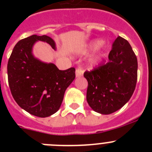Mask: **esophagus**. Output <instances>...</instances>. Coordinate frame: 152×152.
<instances>
[{"mask_svg": "<svg viewBox=\"0 0 152 152\" xmlns=\"http://www.w3.org/2000/svg\"><path fill=\"white\" fill-rule=\"evenodd\" d=\"M83 75H84V70H82L81 68H77V69H76V72H75V75H76V77H81Z\"/></svg>", "mask_w": 152, "mask_h": 152, "instance_id": "34e87169", "label": "esophagus"}]
</instances>
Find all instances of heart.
<instances>
[{"label": "heart", "instance_id": "obj_1", "mask_svg": "<svg viewBox=\"0 0 152 152\" xmlns=\"http://www.w3.org/2000/svg\"><path fill=\"white\" fill-rule=\"evenodd\" d=\"M103 44V41L101 39H94L92 40L91 42H90L88 45H87V46H85V48L82 49L80 50V52L82 54H88L89 52H93V51H95L96 49H98L99 48L102 46V45ZM100 59V56H96L92 58L91 59V64H96Z\"/></svg>", "mask_w": 152, "mask_h": 152}]
</instances>
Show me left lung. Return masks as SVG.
<instances>
[{"label": "left lung", "mask_w": 152, "mask_h": 152, "mask_svg": "<svg viewBox=\"0 0 152 152\" xmlns=\"http://www.w3.org/2000/svg\"><path fill=\"white\" fill-rule=\"evenodd\" d=\"M108 62L86 72L87 101L103 115L116 112L129 100L137 81L138 61L129 42L120 36L113 44Z\"/></svg>", "instance_id": "left-lung-1"}]
</instances>
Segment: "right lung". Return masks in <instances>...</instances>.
<instances>
[{"mask_svg": "<svg viewBox=\"0 0 152 152\" xmlns=\"http://www.w3.org/2000/svg\"><path fill=\"white\" fill-rule=\"evenodd\" d=\"M39 41L56 44L48 36L33 35L16 44L7 64L8 83L12 96L24 110L38 117L56 113L62 103L64 92L75 78V68L61 71L53 63L42 61L33 55Z\"/></svg>", "mask_w": 152, "mask_h": 152, "instance_id": "1", "label": "right lung"}]
</instances>
